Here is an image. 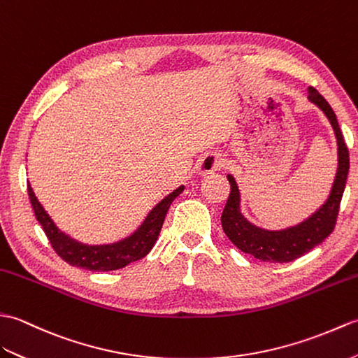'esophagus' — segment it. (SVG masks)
<instances>
[{"label": "esophagus", "mask_w": 358, "mask_h": 358, "mask_svg": "<svg viewBox=\"0 0 358 358\" xmlns=\"http://www.w3.org/2000/svg\"><path fill=\"white\" fill-rule=\"evenodd\" d=\"M222 166H224V159L219 156L208 155V156H205L203 161L201 162L199 171H201V174H205V173H210L214 170H219V169H222Z\"/></svg>", "instance_id": "1"}]
</instances>
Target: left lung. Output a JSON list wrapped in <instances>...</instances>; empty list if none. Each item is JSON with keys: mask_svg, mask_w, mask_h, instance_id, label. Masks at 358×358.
<instances>
[{"mask_svg": "<svg viewBox=\"0 0 358 358\" xmlns=\"http://www.w3.org/2000/svg\"><path fill=\"white\" fill-rule=\"evenodd\" d=\"M308 98L328 116L332 129L336 131L338 145L337 176L327 203L319 211L313 214L303 224L294 228L283 229V231H265V229L254 227L243 219L239 211V189H237L234 179L228 176L231 189H229L225 208L222 211V228L237 248L264 262L287 264V262L296 260L315 248L317 245H320L336 228L341 196L345 192L349 171V152L338 127L337 116L328 104V101L315 89H309Z\"/></svg>", "mask_w": 358, "mask_h": 358, "instance_id": "1", "label": "left lung"}]
</instances>
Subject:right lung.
Listing matches in <instances>:
<instances>
[{
    "label": "right lung",
    "instance_id": "1",
    "mask_svg": "<svg viewBox=\"0 0 358 358\" xmlns=\"http://www.w3.org/2000/svg\"><path fill=\"white\" fill-rule=\"evenodd\" d=\"M184 192V187H179L176 192H173L170 196L155 206L153 211L148 214L144 224L138 229L136 233L115 245H106V246H87L83 243H78L73 239H70L66 234L58 231L50 217L36 197L31 192L30 184H27V193L29 199L34 208L36 220L41 224L44 233L49 239L52 248L58 256L67 262L71 266H79L83 269H89V271H113V269L124 268L125 265L136 262L142 257H145L153 248L155 242L157 241V236L161 233V228L164 225V220L169 211L171 202Z\"/></svg>",
    "mask_w": 358,
    "mask_h": 358
}]
</instances>
